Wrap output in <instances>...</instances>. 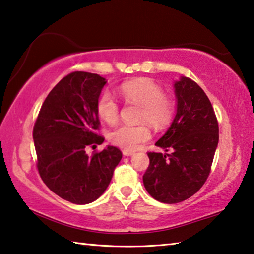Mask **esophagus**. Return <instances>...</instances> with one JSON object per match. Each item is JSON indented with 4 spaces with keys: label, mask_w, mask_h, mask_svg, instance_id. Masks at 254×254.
<instances>
[{
    "label": "esophagus",
    "mask_w": 254,
    "mask_h": 254,
    "mask_svg": "<svg viewBox=\"0 0 254 254\" xmlns=\"http://www.w3.org/2000/svg\"><path fill=\"white\" fill-rule=\"evenodd\" d=\"M123 154L125 155V157H129V155L134 154V152L130 151V150H123Z\"/></svg>",
    "instance_id": "34e87169"
}]
</instances>
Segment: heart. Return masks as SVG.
I'll return each mask as SVG.
<instances>
[{"label":"heart","mask_w":254,"mask_h":254,"mask_svg":"<svg viewBox=\"0 0 254 254\" xmlns=\"http://www.w3.org/2000/svg\"><path fill=\"white\" fill-rule=\"evenodd\" d=\"M119 94L128 103L140 107L139 120H145L155 128L163 127L169 123L174 112V104L167 95L162 94V88L147 78L126 81L118 88ZM96 111L105 123L114 124L118 119L119 105L111 93H101L96 102ZM150 130L145 125L122 124L110 132L109 138L115 145L125 150H135L140 143L150 138Z\"/></svg>","instance_id":"heart-1"}]
</instances>
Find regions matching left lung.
Instances as JSON below:
<instances>
[{
	"label": "left lung",
	"mask_w": 254,
	"mask_h": 254,
	"mask_svg": "<svg viewBox=\"0 0 254 254\" xmlns=\"http://www.w3.org/2000/svg\"><path fill=\"white\" fill-rule=\"evenodd\" d=\"M176 116L155 145L166 153L149 152L150 165L143 176L152 197L162 203H178L192 196L208 178L219 140L212 104L190 78L174 84Z\"/></svg>",
	"instance_id": "left-lung-1"
}]
</instances>
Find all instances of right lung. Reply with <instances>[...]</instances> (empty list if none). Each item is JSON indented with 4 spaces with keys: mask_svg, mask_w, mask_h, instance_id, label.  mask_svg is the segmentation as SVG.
<instances>
[{
    "mask_svg": "<svg viewBox=\"0 0 254 254\" xmlns=\"http://www.w3.org/2000/svg\"><path fill=\"white\" fill-rule=\"evenodd\" d=\"M105 84L97 73H69L46 96L34 126L41 178L53 193L75 204L97 200L123 158L122 151L110 145L92 157L85 151L104 140L96 134V102Z\"/></svg>",
    "mask_w": 254,
    "mask_h": 254,
    "instance_id": "1",
    "label": "right lung"
}]
</instances>
